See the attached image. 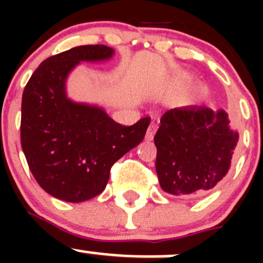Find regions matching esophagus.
<instances>
[{
    "label": "esophagus",
    "mask_w": 263,
    "mask_h": 263,
    "mask_svg": "<svg viewBox=\"0 0 263 263\" xmlns=\"http://www.w3.org/2000/svg\"><path fill=\"white\" fill-rule=\"evenodd\" d=\"M156 129H158V124L155 122H151L150 126H148L147 132H146V140L147 141H151L154 139V135H155Z\"/></svg>",
    "instance_id": "esophagus-1"
}]
</instances>
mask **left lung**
Segmentation results:
<instances>
[{"instance_id": "8db88e82", "label": "left lung", "mask_w": 263, "mask_h": 263, "mask_svg": "<svg viewBox=\"0 0 263 263\" xmlns=\"http://www.w3.org/2000/svg\"><path fill=\"white\" fill-rule=\"evenodd\" d=\"M238 139L222 109L188 105L165 112L154 137L161 190L174 196L209 193L227 177Z\"/></svg>"}]
</instances>
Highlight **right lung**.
<instances>
[{"mask_svg": "<svg viewBox=\"0 0 263 263\" xmlns=\"http://www.w3.org/2000/svg\"><path fill=\"white\" fill-rule=\"evenodd\" d=\"M115 49L80 46L47 58L26 84L21 147L42 188L58 200L82 202L104 191L113 164L144 140L150 118L116 123L102 107L71 100L66 81L80 62H103Z\"/></svg>", "mask_w": 263, "mask_h": 263, "instance_id": "add662e5", "label": "right lung"}]
</instances>
